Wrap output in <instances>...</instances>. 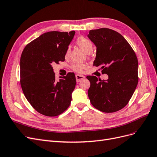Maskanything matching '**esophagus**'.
Returning <instances> with one entry per match:
<instances>
[{
    "label": "esophagus",
    "instance_id": "34e87169",
    "mask_svg": "<svg viewBox=\"0 0 157 157\" xmlns=\"http://www.w3.org/2000/svg\"><path fill=\"white\" fill-rule=\"evenodd\" d=\"M75 78H76L77 82H79L81 80H82L85 78V76H84V75H82L77 74V75H75Z\"/></svg>",
    "mask_w": 157,
    "mask_h": 157
}]
</instances>
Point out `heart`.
I'll return each mask as SVG.
<instances>
[{"mask_svg": "<svg viewBox=\"0 0 157 157\" xmlns=\"http://www.w3.org/2000/svg\"><path fill=\"white\" fill-rule=\"evenodd\" d=\"M76 43L83 50L85 53H86L87 54L93 52V43L90 40L87 39V38H85L83 36L79 37L76 40ZM69 53H70V49H68L67 53H66V55L67 56V55L69 54ZM83 67V64H78L73 66V69L77 72H81L82 70Z\"/></svg>", "mask_w": 157, "mask_h": 157, "instance_id": "heart-1", "label": "heart"}]
</instances>
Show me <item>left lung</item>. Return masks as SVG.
<instances>
[{"mask_svg":"<svg viewBox=\"0 0 157 157\" xmlns=\"http://www.w3.org/2000/svg\"><path fill=\"white\" fill-rule=\"evenodd\" d=\"M87 37L97 47L93 66L101 67L108 75L107 80L87 76L90 103L101 112H117L128 104L137 87L138 59L128 42L113 30H90Z\"/></svg>","mask_w":157,"mask_h":157,"instance_id":"left-lung-1","label":"left lung"}]
</instances>
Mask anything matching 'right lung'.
<instances>
[{
    "mask_svg": "<svg viewBox=\"0 0 157 157\" xmlns=\"http://www.w3.org/2000/svg\"><path fill=\"white\" fill-rule=\"evenodd\" d=\"M75 32L51 31L26 45L20 59L21 86L29 102L38 112L49 117L69 107L76 80L73 72L55 79L52 64L64 61Z\"/></svg>",
    "mask_w": 157,
    "mask_h": 157,
    "instance_id": "right-lung-1",
    "label": "right lung"
}]
</instances>
